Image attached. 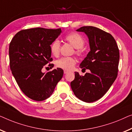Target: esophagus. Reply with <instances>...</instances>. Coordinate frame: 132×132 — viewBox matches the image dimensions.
<instances>
[{
    "mask_svg": "<svg viewBox=\"0 0 132 132\" xmlns=\"http://www.w3.org/2000/svg\"><path fill=\"white\" fill-rule=\"evenodd\" d=\"M68 72H69L68 70H64V74H66V73H68Z\"/></svg>",
    "mask_w": 132,
    "mask_h": 132,
    "instance_id": "esophagus-1",
    "label": "esophagus"
}]
</instances>
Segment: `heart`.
Masks as SVG:
<instances>
[{"label":"heart","instance_id":"heart-1","mask_svg":"<svg viewBox=\"0 0 132 132\" xmlns=\"http://www.w3.org/2000/svg\"><path fill=\"white\" fill-rule=\"evenodd\" d=\"M65 39L75 48V54L81 55L82 53V47L84 45V40L80 35L77 33H71L67 35ZM60 43L59 40H55L50 46L52 54L57 56L60 53ZM76 64L75 59L73 57H63L57 62V66L64 70H69L73 68Z\"/></svg>","mask_w":132,"mask_h":132}]
</instances>
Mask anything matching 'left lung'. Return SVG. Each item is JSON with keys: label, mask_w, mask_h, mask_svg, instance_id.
I'll use <instances>...</instances> for the list:
<instances>
[{"label": "left lung", "mask_w": 132, "mask_h": 132, "mask_svg": "<svg viewBox=\"0 0 132 132\" xmlns=\"http://www.w3.org/2000/svg\"><path fill=\"white\" fill-rule=\"evenodd\" d=\"M77 31L84 32L88 36L90 51L79 67L90 72L84 76L75 72V79L70 82V86L79 99L93 102L103 97L117 78L119 50L114 37L102 30L84 26Z\"/></svg>", "instance_id": "left-lung-1"}]
</instances>
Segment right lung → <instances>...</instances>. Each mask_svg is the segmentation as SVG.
<instances>
[{
	"mask_svg": "<svg viewBox=\"0 0 132 132\" xmlns=\"http://www.w3.org/2000/svg\"><path fill=\"white\" fill-rule=\"evenodd\" d=\"M61 29L36 27L18 31L9 47L10 68L18 86L26 96L36 101L50 97L63 75L57 68L43 73L42 69L53 61L50 45L58 38ZM50 68L53 64H49Z\"/></svg>",
	"mask_w": 132,
	"mask_h": 132,
	"instance_id": "add662e5",
	"label": "right lung"
}]
</instances>
